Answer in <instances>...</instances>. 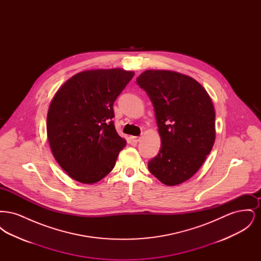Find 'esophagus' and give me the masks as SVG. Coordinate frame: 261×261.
Returning <instances> with one entry per match:
<instances>
[{"label": "esophagus", "mask_w": 261, "mask_h": 261, "mask_svg": "<svg viewBox=\"0 0 261 261\" xmlns=\"http://www.w3.org/2000/svg\"><path fill=\"white\" fill-rule=\"evenodd\" d=\"M130 139H131V141H132L133 143H138V142L141 140V137L131 136L130 137Z\"/></svg>", "instance_id": "esophagus-1"}]
</instances>
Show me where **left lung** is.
Segmentation results:
<instances>
[{"label": "left lung", "mask_w": 261, "mask_h": 261, "mask_svg": "<svg viewBox=\"0 0 261 261\" xmlns=\"http://www.w3.org/2000/svg\"><path fill=\"white\" fill-rule=\"evenodd\" d=\"M137 83L151 100L162 147L149 172L166 186L180 185L198 172L215 141V112L205 89L194 78L149 69Z\"/></svg>", "instance_id": "obj_1"}]
</instances>
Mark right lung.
I'll return each mask as SVG.
<instances>
[{
    "instance_id": "obj_1",
    "label": "right lung",
    "mask_w": 261,
    "mask_h": 261,
    "mask_svg": "<svg viewBox=\"0 0 261 261\" xmlns=\"http://www.w3.org/2000/svg\"><path fill=\"white\" fill-rule=\"evenodd\" d=\"M122 68L91 69L69 78L50 100L47 135L54 158L73 180L100 181L126 141L115 130L113 102L133 78Z\"/></svg>"
}]
</instances>
